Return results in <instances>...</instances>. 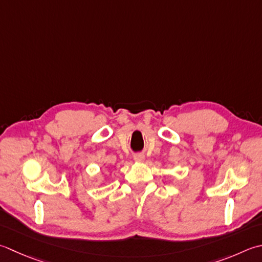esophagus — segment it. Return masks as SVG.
Segmentation results:
<instances>
[{"instance_id": "1", "label": "esophagus", "mask_w": 262, "mask_h": 262, "mask_svg": "<svg viewBox=\"0 0 262 262\" xmlns=\"http://www.w3.org/2000/svg\"><path fill=\"white\" fill-rule=\"evenodd\" d=\"M134 160H135V162H143L145 160V156L142 155V153H138V155H136L134 157Z\"/></svg>"}]
</instances>
